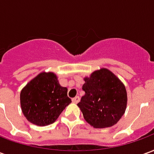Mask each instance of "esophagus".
Here are the masks:
<instances>
[{
    "label": "esophagus",
    "mask_w": 154,
    "mask_h": 154,
    "mask_svg": "<svg viewBox=\"0 0 154 154\" xmlns=\"http://www.w3.org/2000/svg\"><path fill=\"white\" fill-rule=\"evenodd\" d=\"M72 102H73V103L77 104V103H78L79 101H80V97H75L74 98H72Z\"/></svg>",
    "instance_id": "obj_1"
}]
</instances>
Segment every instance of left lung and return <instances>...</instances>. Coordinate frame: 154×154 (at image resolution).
Instances as JSON below:
<instances>
[{
  "label": "left lung",
  "mask_w": 154,
  "mask_h": 154,
  "mask_svg": "<svg viewBox=\"0 0 154 154\" xmlns=\"http://www.w3.org/2000/svg\"><path fill=\"white\" fill-rule=\"evenodd\" d=\"M85 95L77 104L84 119L94 128H107L116 125L127 106L125 85L106 68L93 72L84 78Z\"/></svg>",
  "instance_id": "8db88e82"
}]
</instances>
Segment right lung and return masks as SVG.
<instances>
[{"mask_svg": "<svg viewBox=\"0 0 154 154\" xmlns=\"http://www.w3.org/2000/svg\"><path fill=\"white\" fill-rule=\"evenodd\" d=\"M72 102L67 87H61L54 72H41L20 92V106L25 118L34 125H51Z\"/></svg>", "mask_w": 154, "mask_h": 154, "instance_id": "obj_1", "label": "right lung"}]
</instances>
